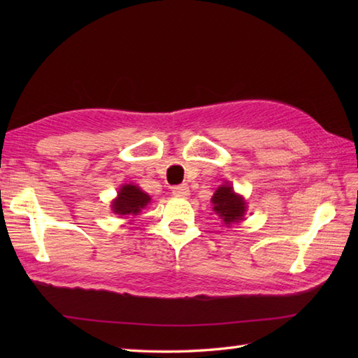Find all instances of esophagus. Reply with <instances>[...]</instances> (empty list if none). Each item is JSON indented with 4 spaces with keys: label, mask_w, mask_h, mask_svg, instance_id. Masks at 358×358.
<instances>
[{
    "label": "esophagus",
    "mask_w": 358,
    "mask_h": 358,
    "mask_svg": "<svg viewBox=\"0 0 358 358\" xmlns=\"http://www.w3.org/2000/svg\"><path fill=\"white\" fill-rule=\"evenodd\" d=\"M172 194L175 196H187L189 195V187L186 185H180L172 187Z\"/></svg>",
    "instance_id": "34e87169"
}]
</instances>
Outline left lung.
Masks as SVG:
<instances>
[{"mask_svg": "<svg viewBox=\"0 0 358 358\" xmlns=\"http://www.w3.org/2000/svg\"><path fill=\"white\" fill-rule=\"evenodd\" d=\"M214 204L215 214L223 220L226 226H231L234 223H238L246 214V201L241 195L234 192V187L231 185H222L220 186L214 196L210 199Z\"/></svg>", "mask_w": 358, "mask_h": 358, "instance_id": "left-lung-1", "label": "left lung"}]
</instances>
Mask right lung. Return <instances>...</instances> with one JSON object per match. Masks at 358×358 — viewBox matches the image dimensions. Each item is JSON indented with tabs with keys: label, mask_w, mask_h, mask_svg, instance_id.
<instances>
[{
	"label": "right lung",
	"mask_w": 358,
	"mask_h": 358,
	"mask_svg": "<svg viewBox=\"0 0 358 358\" xmlns=\"http://www.w3.org/2000/svg\"><path fill=\"white\" fill-rule=\"evenodd\" d=\"M150 203V196L143 192L138 186L135 185H123L120 187L118 196L112 201L113 214L127 217V215H138L141 209Z\"/></svg>",
	"instance_id": "add662e5"
}]
</instances>
